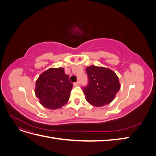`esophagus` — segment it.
<instances>
[{"mask_svg": "<svg viewBox=\"0 0 156 156\" xmlns=\"http://www.w3.org/2000/svg\"><path fill=\"white\" fill-rule=\"evenodd\" d=\"M79 84H80L79 81H77V82H76V83H75L73 84V85H74V86H79Z\"/></svg>", "mask_w": 156, "mask_h": 156, "instance_id": "34e87169", "label": "esophagus"}]
</instances>
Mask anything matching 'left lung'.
I'll return each instance as SVG.
<instances>
[{
	"instance_id": "1",
	"label": "left lung",
	"mask_w": 156,
	"mask_h": 156,
	"mask_svg": "<svg viewBox=\"0 0 156 156\" xmlns=\"http://www.w3.org/2000/svg\"><path fill=\"white\" fill-rule=\"evenodd\" d=\"M88 86L83 88L86 100L95 107H102L112 102L120 88L119 79L112 70L90 66L86 68Z\"/></svg>"
}]
</instances>
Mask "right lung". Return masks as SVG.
Here are the masks:
<instances>
[{
    "mask_svg": "<svg viewBox=\"0 0 156 156\" xmlns=\"http://www.w3.org/2000/svg\"><path fill=\"white\" fill-rule=\"evenodd\" d=\"M72 87L64 68H51L36 80L35 94L42 106L55 110L66 104Z\"/></svg>",
    "mask_w": 156,
    "mask_h": 156,
    "instance_id": "obj_1",
    "label": "right lung"
}]
</instances>
